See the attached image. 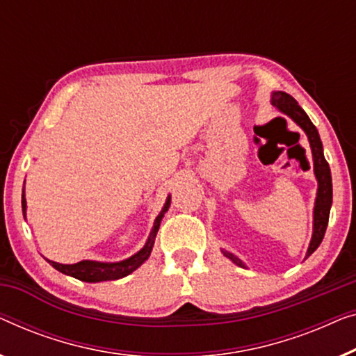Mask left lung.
I'll use <instances>...</instances> for the list:
<instances>
[{"label":"left lung","mask_w":356,"mask_h":356,"mask_svg":"<svg viewBox=\"0 0 356 356\" xmlns=\"http://www.w3.org/2000/svg\"><path fill=\"white\" fill-rule=\"evenodd\" d=\"M271 104L277 107L282 114L291 117L303 131L307 133L308 141H310L312 154H313V165H315V177L318 179V193L315 200V210H313V236L308 245L307 257H310L315 252L326 233L327 221H329V212H331L332 205V178H331V168L326 162L323 154V143L319 140L316 127L313 125L310 117L307 115V112L298 106V102L293 99L291 95H287L284 91H275L271 95ZM225 257L236 264L238 266L245 268V265L238 259V257L231 254V252L221 250ZM305 257V259H307Z\"/></svg>","instance_id":"obj_1"}]
</instances>
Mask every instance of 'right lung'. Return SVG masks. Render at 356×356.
Segmentation results:
<instances>
[{
	"instance_id": "obj_1",
	"label": "right lung",
	"mask_w": 356,
	"mask_h": 356,
	"mask_svg": "<svg viewBox=\"0 0 356 356\" xmlns=\"http://www.w3.org/2000/svg\"><path fill=\"white\" fill-rule=\"evenodd\" d=\"M170 207V195L167 197V202L163 205L162 212L157 215L156 221H154L152 231L149 234L147 242L144 244L143 249L140 252H136L135 255H131L130 259L117 261V264H104V261H92V260H81L79 264L74 265H63L58 264V261H51L48 260L51 265H53L56 270L64 273L67 276L76 277V280L85 281V282H101V281H114V280H120V277H125L140 268L144 261L149 259L151 255V250L154 247V241H156L159 226H161V221L163 218V215ZM22 210L25 213L27 210V202H25V197L22 195Z\"/></svg>"
}]
</instances>
